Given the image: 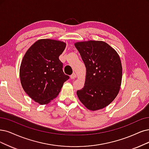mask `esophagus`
I'll return each instance as SVG.
<instances>
[{
  "mask_svg": "<svg viewBox=\"0 0 149 149\" xmlns=\"http://www.w3.org/2000/svg\"><path fill=\"white\" fill-rule=\"evenodd\" d=\"M76 77H77V75H76L75 73L72 74V75H70V79H72V80L75 79Z\"/></svg>",
  "mask_w": 149,
  "mask_h": 149,
  "instance_id": "1",
  "label": "esophagus"
}]
</instances>
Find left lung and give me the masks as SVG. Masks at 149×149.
I'll return each instance as SVG.
<instances>
[{
  "mask_svg": "<svg viewBox=\"0 0 149 149\" xmlns=\"http://www.w3.org/2000/svg\"><path fill=\"white\" fill-rule=\"evenodd\" d=\"M86 68L83 88L77 91L80 102L90 111L109 106L118 95L122 80V65L118 53L104 41L74 43Z\"/></svg>",
  "mask_w": 149,
  "mask_h": 149,
  "instance_id": "left-lung-1",
  "label": "left lung"
}]
</instances>
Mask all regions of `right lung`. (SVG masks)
<instances>
[{
  "mask_svg": "<svg viewBox=\"0 0 149 149\" xmlns=\"http://www.w3.org/2000/svg\"><path fill=\"white\" fill-rule=\"evenodd\" d=\"M65 47L64 42L42 38L29 47L22 59L19 68L22 87L32 100L41 105L56 98L69 78L64 74L59 59Z\"/></svg>",
  "mask_w": 149,
  "mask_h": 149,
  "instance_id": "right-lung-1",
  "label": "right lung"
}]
</instances>
